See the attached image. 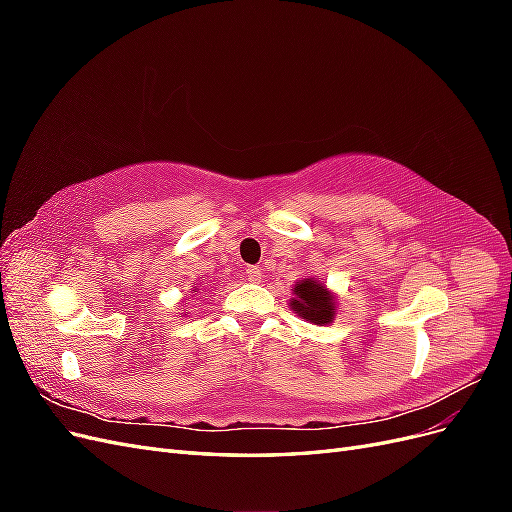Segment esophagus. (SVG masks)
Returning <instances> with one entry per match:
<instances>
[{"label": "esophagus", "instance_id": "34e87169", "mask_svg": "<svg viewBox=\"0 0 512 512\" xmlns=\"http://www.w3.org/2000/svg\"><path fill=\"white\" fill-rule=\"evenodd\" d=\"M260 277H262L260 267H247V269H245V280H247V282L256 284V282H260Z\"/></svg>", "mask_w": 512, "mask_h": 512}]
</instances>
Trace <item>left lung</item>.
Listing matches in <instances>:
<instances>
[{"mask_svg": "<svg viewBox=\"0 0 512 512\" xmlns=\"http://www.w3.org/2000/svg\"><path fill=\"white\" fill-rule=\"evenodd\" d=\"M290 307L294 309V314H299L314 324H327L333 320L335 314V301L331 297V292L314 280L297 282Z\"/></svg>", "mask_w": 512, "mask_h": 512, "instance_id": "obj_1", "label": "left lung"}]
</instances>
